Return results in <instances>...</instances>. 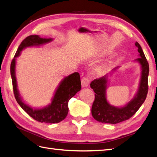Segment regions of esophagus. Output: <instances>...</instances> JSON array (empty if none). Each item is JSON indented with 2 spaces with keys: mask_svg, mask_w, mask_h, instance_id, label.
<instances>
[{
  "mask_svg": "<svg viewBox=\"0 0 157 157\" xmlns=\"http://www.w3.org/2000/svg\"><path fill=\"white\" fill-rule=\"evenodd\" d=\"M81 83H82V86L83 87H86L88 86V85H89L90 80L87 78H83L82 79Z\"/></svg>",
  "mask_w": 157,
  "mask_h": 157,
  "instance_id": "34e87169",
  "label": "esophagus"
}]
</instances>
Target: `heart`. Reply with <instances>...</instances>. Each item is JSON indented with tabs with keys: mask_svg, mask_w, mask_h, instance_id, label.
Listing matches in <instances>:
<instances>
[{
	"mask_svg": "<svg viewBox=\"0 0 157 157\" xmlns=\"http://www.w3.org/2000/svg\"><path fill=\"white\" fill-rule=\"evenodd\" d=\"M103 70H104L103 67H98L96 69V72L98 73V74H101V73L103 71Z\"/></svg>",
	"mask_w": 157,
	"mask_h": 157,
	"instance_id": "obj_1",
	"label": "heart"
}]
</instances>
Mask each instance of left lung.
<instances>
[{
    "label": "left lung",
    "instance_id": "1",
    "mask_svg": "<svg viewBox=\"0 0 157 157\" xmlns=\"http://www.w3.org/2000/svg\"><path fill=\"white\" fill-rule=\"evenodd\" d=\"M138 47L140 57L135 59L141 67V78L139 87L132 100L123 107H115L109 104L106 99L108 74L91 82L90 87L95 92V100L92 107V114L94 118L101 123L117 124L128 120L135 114L144 103L148 93V77L149 65L143 49L139 43H135ZM116 67L112 71L116 70Z\"/></svg>",
    "mask_w": 157,
    "mask_h": 157
}]
</instances>
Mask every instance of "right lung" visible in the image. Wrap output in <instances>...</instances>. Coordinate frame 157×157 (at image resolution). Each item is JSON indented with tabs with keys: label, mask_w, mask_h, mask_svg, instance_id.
Listing matches in <instances>:
<instances>
[{
	"label": "right lung",
	"mask_w": 157,
	"mask_h": 157,
	"mask_svg": "<svg viewBox=\"0 0 157 157\" xmlns=\"http://www.w3.org/2000/svg\"><path fill=\"white\" fill-rule=\"evenodd\" d=\"M53 39L41 38L39 35H30L25 38L18 47L13 59L10 64V75H11L13 92L17 103L27 114L40 122L58 123L64 120L68 114V101L74 96L76 93L81 90V81L79 73L74 74L65 77L57 88L52 99V103L47 106L35 109L29 106L22 100L17 89V83L15 75L16 58L20 56L21 52L28 47L40 46L51 42Z\"/></svg>",
	"instance_id": "1"
}]
</instances>
